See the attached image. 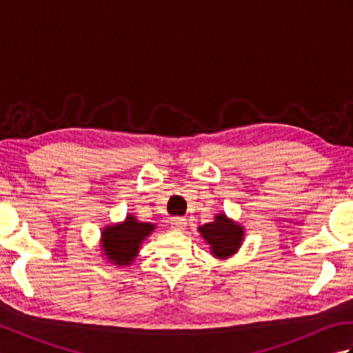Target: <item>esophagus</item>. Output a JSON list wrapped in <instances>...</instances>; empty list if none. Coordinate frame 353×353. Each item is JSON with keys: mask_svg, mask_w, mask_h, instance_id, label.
I'll use <instances>...</instances> for the list:
<instances>
[{"mask_svg": "<svg viewBox=\"0 0 353 353\" xmlns=\"http://www.w3.org/2000/svg\"><path fill=\"white\" fill-rule=\"evenodd\" d=\"M186 226H188V223H186V219H183V216H174V219H171V228L172 229L183 230Z\"/></svg>", "mask_w": 353, "mask_h": 353, "instance_id": "obj_1", "label": "esophagus"}]
</instances>
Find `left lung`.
Listing matches in <instances>:
<instances>
[{
	"mask_svg": "<svg viewBox=\"0 0 353 353\" xmlns=\"http://www.w3.org/2000/svg\"><path fill=\"white\" fill-rule=\"evenodd\" d=\"M199 232L209 244L211 253L219 259H226L235 254L244 238L241 224L228 219L226 214H216L214 221L200 226Z\"/></svg>",
	"mask_w": 353,
	"mask_h": 353,
	"instance_id": "left-lung-1",
	"label": "left lung"
}]
</instances>
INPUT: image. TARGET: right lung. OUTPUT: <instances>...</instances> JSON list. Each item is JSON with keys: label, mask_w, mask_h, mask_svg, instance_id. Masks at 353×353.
Segmentation results:
<instances>
[{"label": "right lung", "mask_w": 353, "mask_h": 353, "mask_svg": "<svg viewBox=\"0 0 353 353\" xmlns=\"http://www.w3.org/2000/svg\"><path fill=\"white\" fill-rule=\"evenodd\" d=\"M156 229L152 223H142L129 214L119 224L106 226L101 232V250L115 265H130L138 256L142 241Z\"/></svg>", "instance_id": "obj_1"}]
</instances>
